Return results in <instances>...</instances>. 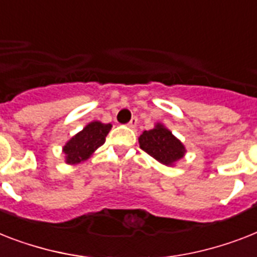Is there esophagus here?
Here are the masks:
<instances>
[{
    "mask_svg": "<svg viewBox=\"0 0 257 257\" xmlns=\"http://www.w3.org/2000/svg\"><path fill=\"white\" fill-rule=\"evenodd\" d=\"M137 122H139L137 117H132L131 118V121L128 122V126L129 128H136V126H137Z\"/></svg>",
    "mask_w": 257,
    "mask_h": 257,
    "instance_id": "1",
    "label": "esophagus"
}]
</instances>
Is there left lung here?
Returning a JSON list of instances; mask_svg holds the SVG:
<instances>
[{
    "label": "left lung",
    "instance_id": "obj_1",
    "mask_svg": "<svg viewBox=\"0 0 257 257\" xmlns=\"http://www.w3.org/2000/svg\"><path fill=\"white\" fill-rule=\"evenodd\" d=\"M139 141L140 148L144 152L164 165L174 164L185 154L182 143L161 124H157L156 128L150 131H144Z\"/></svg>",
    "mask_w": 257,
    "mask_h": 257
}]
</instances>
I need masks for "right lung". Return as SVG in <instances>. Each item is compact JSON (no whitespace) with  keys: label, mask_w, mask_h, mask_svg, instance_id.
<instances>
[{"label":"right lung","mask_w":257,"mask_h":257,"mask_svg":"<svg viewBox=\"0 0 257 257\" xmlns=\"http://www.w3.org/2000/svg\"><path fill=\"white\" fill-rule=\"evenodd\" d=\"M112 125L93 121L85 126L81 132L75 135L63 148L67 164H79L84 161L99 147L105 143Z\"/></svg>","instance_id":"add662e5"}]
</instances>
